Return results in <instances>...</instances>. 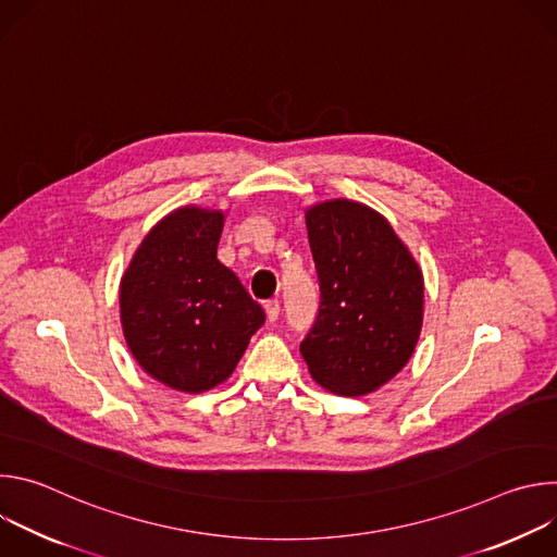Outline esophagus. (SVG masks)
Here are the masks:
<instances>
[{"mask_svg": "<svg viewBox=\"0 0 557 557\" xmlns=\"http://www.w3.org/2000/svg\"><path fill=\"white\" fill-rule=\"evenodd\" d=\"M264 310H267V320H269V322H275L277 314H280V301H277V299L264 301Z\"/></svg>", "mask_w": 557, "mask_h": 557, "instance_id": "esophagus-1", "label": "esophagus"}]
</instances>
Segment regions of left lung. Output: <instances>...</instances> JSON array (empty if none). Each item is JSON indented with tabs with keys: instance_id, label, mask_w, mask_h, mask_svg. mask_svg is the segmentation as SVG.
I'll return each mask as SVG.
<instances>
[{
	"instance_id": "8db88e82",
	"label": "left lung",
	"mask_w": 557,
	"mask_h": 557,
	"mask_svg": "<svg viewBox=\"0 0 557 557\" xmlns=\"http://www.w3.org/2000/svg\"><path fill=\"white\" fill-rule=\"evenodd\" d=\"M320 312L299 352L326 389H379L410 361L423 326V273L389 222L346 198L306 209Z\"/></svg>"
}]
</instances>
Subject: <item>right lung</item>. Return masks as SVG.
Segmentation results:
<instances>
[{
    "label": "right lung",
    "instance_id": "right-lung-1",
    "mask_svg": "<svg viewBox=\"0 0 557 557\" xmlns=\"http://www.w3.org/2000/svg\"><path fill=\"white\" fill-rule=\"evenodd\" d=\"M224 213L181 207L143 237L121 277V326L138 366L163 385L200 394L231 376L262 306L218 260Z\"/></svg>",
    "mask_w": 557,
    "mask_h": 557
}]
</instances>
